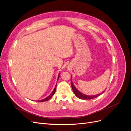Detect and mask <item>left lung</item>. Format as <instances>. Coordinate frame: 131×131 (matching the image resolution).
Segmentation results:
<instances>
[{
    "label": "left lung",
    "instance_id": "left-lung-1",
    "mask_svg": "<svg viewBox=\"0 0 131 131\" xmlns=\"http://www.w3.org/2000/svg\"><path fill=\"white\" fill-rule=\"evenodd\" d=\"M71 78H72V76H71ZM71 85H72V88L73 91V92H74L75 96H76L78 98L81 99V100H91V99H93V98H96V97H98L99 96H100V95L101 94H102L103 93H104V91L106 90L105 89L104 91H103V92L101 93L98 94H96V95H92V96H89V95H86L84 93H81L80 91H79L76 88H75L72 81V83H71Z\"/></svg>",
    "mask_w": 131,
    "mask_h": 131
}]
</instances>
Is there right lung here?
<instances>
[{
  "label": "right lung",
  "instance_id": "1",
  "mask_svg": "<svg viewBox=\"0 0 131 131\" xmlns=\"http://www.w3.org/2000/svg\"><path fill=\"white\" fill-rule=\"evenodd\" d=\"M59 75H60V73L59 74V75H58V79H57V80H58V78H59ZM56 86H57V84L56 85V86H55V88H54V90H53V91L52 92V93H51L49 96H47L46 98H44L43 99V100H40V101H38V102H45V101H48V100H49L52 97V96L54 94V93H55V91H56Z\"/></svg>",
  "mask_w": 131,
  "mask_h": 131
}]
</instances>
